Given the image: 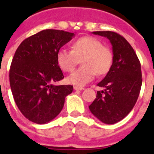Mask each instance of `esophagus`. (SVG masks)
Listing matches in <instances>:
<instances>
[{
  "label": "esophagus",
  "mask_w": 154,
  "mask_h": 154,
  "mask_svg": "<svg viewBox=\"0 0 154 154\" xmlns=\"http://www.w3.org/2000/svg\"><path fill=\"white\" fill-rule=\"evenodd\" d=\"M74 89L75 90H83L84 88L83 87H79V86H76V85H75Z\"/></svg>",
  "instance_id": "esophagus-1"
}]
</instances>
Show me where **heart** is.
Wrapping results in <instances>:
<instances>
[{"mask_svg":"<svg viewBox=\"0 0 154 154\" xmlns=\"http://www.w3.org/2000/svg\"><path fill=\"white\" fill-rule=\"evenodd\" d=\"M57 64L64 72H72L81 60L82 67L66 78L68 83L83 86L94 79L96 75H104L109 72L113 62L112 51L96 38L85 36L74 41L71 51L60 49L56 55Z\"/></svg>","mask_w":154,"mask_h":154,"instance_id":"b5f03b06","label":"heart"}]
</instances>
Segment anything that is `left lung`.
<instances>
[{
    "label": "left lung",
    "instance_id": "left-lung-1",
    "mask_svg": "<svg viewBox=\"0 0 154 154\" xmlns=\"http://www.w3.org/2000/svg\"><path fill=\"white\" fill-rule=\"evenodd\" d=\"M106 37L112 45L113 62L111 69L98 86L96 99L89 106L97 119L106 124H114L125 118L137 101L142 85L141 65L130 43L113 31H93Z\"/></svg>",
    "mask_w": 154,
    "mask_h": 154
}]
</instances>
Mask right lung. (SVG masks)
<instances>
[{
    "label": "right lung",
    "mask_w": 154,
    "mask_h": 154,
    "mask_svg": "<svg viewBox=\"0 0 154 154\" xmlns=\"http://www.w3.org/2000/svg\"><path fill=\"white\" fill-rule=\"evenodd\" d=\"M74 36L68 31L43 30L24 39L16 50L9 72L11 89L19 110L33 123L45 124L55 119L72 92V85L53 83L64 79L57 53Z\"/></svg>",
    "instance_id": "obj_1"
}]
</instances>
